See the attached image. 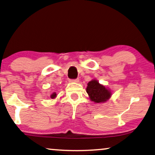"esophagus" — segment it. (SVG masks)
I'll list each match as a JSON object with an SVG mask.
<instances>
[{"instance_id":"esophagus-1","label":"esophagus","mask_w":155,"mask_h":155,"mask_svg":"<svg viewBox=\"0 0 155 155\" xmlns=\"http://www.w3.org/2000/svg\"><path fill=\"white\" fill-rule=\"evenodd\" d=\"M78 81H79V79H78V78H76V79H71V80H70V82L78 83Z\"/></svg>"}]
</instances>
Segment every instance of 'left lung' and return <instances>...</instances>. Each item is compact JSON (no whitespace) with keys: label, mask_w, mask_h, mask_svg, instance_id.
<instances>
[{"label":"left lung","mask_w":155,"mask_h":155,"mask_svg":"<svg viewBox=\"0 0 155 155\" xmlns=\"http://www.w3.org/2000/svg\"><path fill=\"white\" fill-rule=\"evenodd\" d=\"M86 92L89 98L94 103L106 102L111 97V92L104 85L100 84L98 81L93 79L87 84Z\"/></svg>","instance_id":"obj_1"}]
</instances>
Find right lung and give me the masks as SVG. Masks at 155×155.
<instances>
[{
    "label": "right lung",
    "mask_w": 155,
    "mask_h": 155,
    "mask_svg": "<svg viewBox=\"0 0 155 155\" xmlns=\"http://www.w3.org/2000/svg\"><path fill=\"white\" fill-rule=\"evenodd\" d=\"M55 97H56V93H55V92H54V93L51 94V99H54Z\"/></svg>",
    "instance_id": "right-lung-1"
}]
</instances>
